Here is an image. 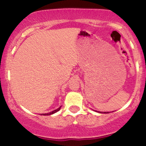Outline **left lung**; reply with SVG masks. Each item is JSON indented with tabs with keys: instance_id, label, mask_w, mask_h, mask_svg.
<instances>
[{
	"instance_id": "8db88e82",
	"label": "left lung",
	"mask_w": 146,
	"mask_h": 146,
	"mask_svg": "<svg viewBox=\"0 0 146 146\" xmlns=\"http://www.w3.org/2000/svg\"><path fill=\"white\" fill-rule=\"evenodd\" d=\"M100 113H101V112H100ZM104 113H108V112H104Z\"/></svg>"
}]
</instances>
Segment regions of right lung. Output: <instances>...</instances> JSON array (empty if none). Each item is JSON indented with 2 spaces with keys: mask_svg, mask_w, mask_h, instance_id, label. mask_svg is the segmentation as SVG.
<instances>
[{
  "mask_svg": "<svg viewBox=\"0 0 146 146\" xmlns=\"http://www.w3.org/2000/svg\"><path fill=\"white\" fill-rule=\"evenodd\" d=\"M60 108H61V106L60 107V108H58V109H56V110H53V111H52V112H51V113H44V114H42V115H52V114H53V113H56V112H58V110H60Z\"/></svg>",
  "mask_w": 146,
  "mask_h": 146,
  "instance_id": "obj_1",
  "label": "right lung"
}]
</instances>
